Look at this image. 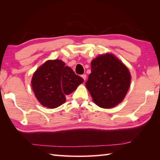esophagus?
Masks as SVG:
<instances>
[{
  "instance_id": "1",
  "label": "esophagus",
  "mask_w": 160,
  "mask_h": 160,
  "mask_svg": "<svg viewBox=\"0 0 160 160\" xmlns=\"http://www.w3.org/2000/svg\"><path fill=\"white\" fill-rule=\"evenodd\" d=\"M82 76V78H83V80H84V81L86 80V78H87V75H86V74H83V75H82V76Z\"/></svg>"
}]
</instances>
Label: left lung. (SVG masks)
I'll use <instances>...</instances> for the list:
<instances>
[{"label": "left lung", "instance_id": "8db88e82", "mask_svg": "<svg viewBox=\"0 0 160 160\" xmlns=\"http://www.w3.org/2000/svg\"><path fill=\"white\" fill-rule=\"evenodd\" d=\"M91 73L86 87L95 104L110 108L122 102L131 80L128 68L111 53L96 57L91 61Z\"/></svg>", "mask_w": 160, "mask_h": 160}]
</instances>
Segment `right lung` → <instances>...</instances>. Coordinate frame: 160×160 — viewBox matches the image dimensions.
<instances>
[{
	"instance_id": "right-lung-1",
	"label": "right lung",
	"mask_w": 160,
	"mask_h": 160,
	"mask_svg": "<svg viewBox=\"0 0 160 160\" xmlns=\"http://www.w3.org/2000/svg\"><path fill=\"white\" fill-rule=\"evenodd\" d=\"M83 81L61 60H49L33 73L32 86L39 102L54 108L65 102L66 95L72 93Z\"/></svg>"
}]
</instances>
